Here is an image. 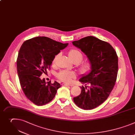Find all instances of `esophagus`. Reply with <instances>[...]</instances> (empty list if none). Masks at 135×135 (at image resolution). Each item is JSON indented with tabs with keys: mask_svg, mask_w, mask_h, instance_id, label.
I'll return each instance as SVG.
<instances>
[{
	"mask_svg": "<svg viewBox=\"0 0 135 135\" xmlns=\"http://www.w3.org/2000/svg\"><path fill=\"white\" fill-rule=\"evenodd\" d=\"M63 86H73V85L72 84H62Z\"/></svg>",
	"mask_w": 135,
	"mask_h": 135,
	"instance_id": "1",
	"label": "esophagus"
}]
</instances>
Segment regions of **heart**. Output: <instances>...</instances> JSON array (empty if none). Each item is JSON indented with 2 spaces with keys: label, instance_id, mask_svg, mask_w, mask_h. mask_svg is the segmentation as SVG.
I'll use <instances>...</instances> for the list:
<instances>
[{
  "label": "heart",
  "instance_id": "b5f03b06",
  "mask_svg": "<svg viewBox=\"0 0 135 135\" xmlns=\"http://www.w3.org/2000/svg\"><path fill=\"white\" fill-rule=\"evenodd\" d=\"M68 55L71 60L74 63H79L83 59V55L80 51L76 49H71L68 51ZM59 55H56L54 58L52 63L55 64L56 60ZM91 68V64L88 62H84L79 64L78 70L79 71L83 74L87 73ZM56 76L61 81L64 83H70L72 80L75 78L76 74L74 72L68 70H63L59 72Z\"/></svg>",
  "mask_w": 135,
  "mask_h": 135
}]
</instances>
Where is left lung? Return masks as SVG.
<instances>
[{"label": "left lung", "mask_w": 135, "mask_h": 135, "mask_svg": "<svg viewBox=\"0 0 135 135\" xmlns=\"http://www.w3.org/2000/svg\"><path fill=\"white\" fill-rule=\"evenodd\" d=\"M72 44L85 54L91 64L90 72L79 80L90 86L81 87V92L73 98V101L81 109L92 110L107 99L114 87L118 71V57L109 42L95 37L88 36Z\"/></svg>", "instance_id": "8db88e82"}]
</instances>
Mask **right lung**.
I'll list each match as a JSON object with an SVG mask.
<instances>
[{
	"instance_id": "right-lung-1",
	"label": "right lung",
	"mask_w": 135,
	"mask_h": 135,
	"mask_svg": "<svg viewBox=\"0 0 135 135\" xmlns=\"http://www.w3.org/2000/svg\"><path fill=\"white\" fill-rule=\"evenodd\" d=\"M68 44H63L46 37H37L25 41L17 59V71L22 89L25 96L38 106L52 100L61 87L59 83H46L40 76L47 73L55 56Z\"/></svg>"
}]
</instances>
